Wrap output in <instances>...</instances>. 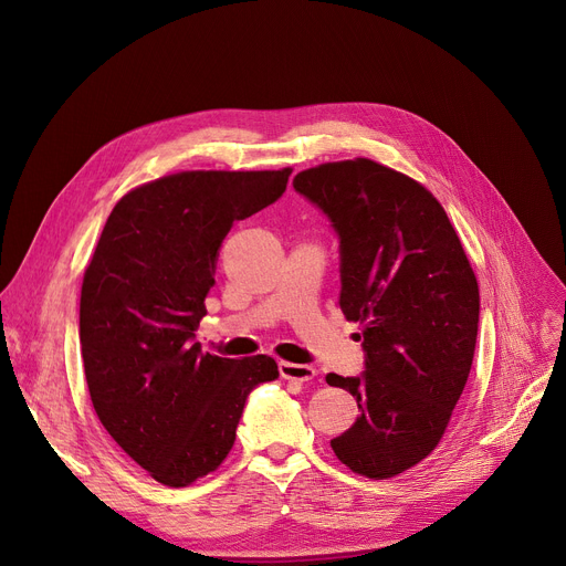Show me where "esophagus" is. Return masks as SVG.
Here are the masks:
<instances>
[{
    "instance_id": "obj_1",
    "label": "esophagus",
    "mask_w": 566,
    "mask_h": 566,
    "mask_svg": "<svg viewBox=\"0 0 566 566\" xmlns=\"http://www.w3.org/2000/svg\"><path fill=\"white\" fill-rule=\"evenodd\" d=\"M279 370H281L283 380H292V382H308L315 378V373H317L313 366L292 364V361H281Z\"/></svg>"
}]
</instances>
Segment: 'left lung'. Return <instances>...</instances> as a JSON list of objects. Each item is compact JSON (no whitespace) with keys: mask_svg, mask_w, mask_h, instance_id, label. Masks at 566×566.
<instances>
[{"mask_svg":"<svg viewBox=\"0 0 566 566\" xmlns=\"http://www.w3.org/2000/svg\"><path fill=\"white\" fill-rule=\"evenodd\" d=\"M292 184L338 232V306L364 329L361 378L327 375L359 406L332 449L355 474L396 476L440 444L465 389L476 276L447 211L417 179L353 158L302 170Z\"/></svg>","mask_w":566,"mask_h":566,"instance_id":"8db88e82","label":"left lung"}]
</instances>
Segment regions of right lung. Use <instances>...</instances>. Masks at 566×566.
Returning <instances> with one entry per match:
<instances>
[{
	"mask_svg": "<svg viewBox=\"0 0 566 566\" xmlns=\"http://www.w3.org/2000/svg\"><path fill=\"white\" fill-rule=\"evenodd\" d=\"M292 168L184 170L115 205L80 290L92 406L113 440L170 489L217 472L249 391L279 378L272 357L200 353L221 241L276 202Z\"/></svg>",
	"mask_w": 566,
	"mask_h": 566,
	"instance_id": "add662e5",
	"label": "right lung"
}]
</instances>
